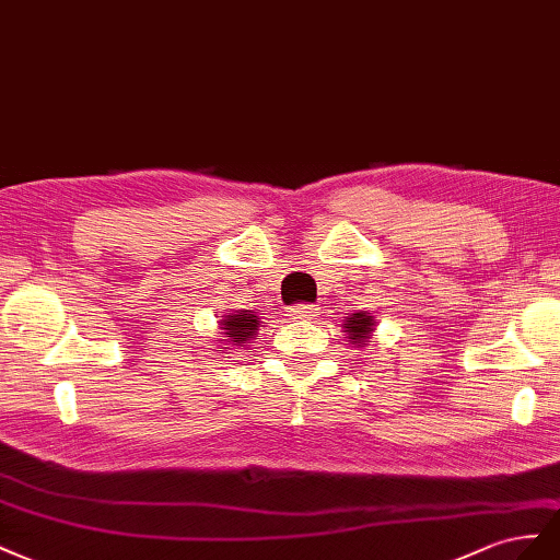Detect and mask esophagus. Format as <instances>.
I'll return each mask as SVG.
<instances>
[{"mask_svg":"<svg viewBox=\"0 0 560 560\" xmlns=\"http://www.w3.org/2000/svg\"><path fill=\"white\" fill-rule=\"evenodd\" d=\"M291 316L298 318V322H307V318L316 316V307L314 305H295L291 310Z\"/></svg>","mask_w":560,"mask_h":560,"instance_id":"obj_1","label":"esophagus"}]
</instances>
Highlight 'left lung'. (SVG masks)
Instances as JSON below:
<instances>
[{
    "label": "left lung",
    "mask_w": 560,
    "mask_h": 560,
    "mask_svg": "<svg viewBox=\"0 0 560 560\" xmlns=\"http://www.w3.org/2000/svg\"><path fill=\"white\" fill-rule=\"evenodd\" d=\"M342 328L347 332V342L365 347V342H371V332L377 326V318L371 312H354L342 318Z\"/></svg>",
    "instance_id": "1"
}]
</instances>
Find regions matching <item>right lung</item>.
Returning <instances> with one entry per match:
<instances>
[{"instance_id": "add662e5", "label": "right lung", "mask_w": 560, "mask_h": 560, "mask_svg": "<svg viewBox=\"0 0 560 560\" xmlns=\"http://www.w3.org/2000/svg\"><path fill=\"white\" fill-rule=\"evenodd\" d=\"M260 316L253 310H234L220 316V340L218 351L220 354H228V349H244L248 342L258 335L260 330Z\"/></svg>"}]
</instances>
